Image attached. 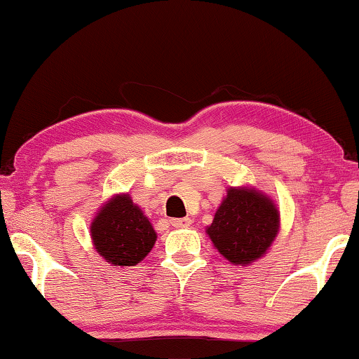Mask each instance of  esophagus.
<instances>
[{
	"label": "esophagus",
	"mask_w": 359,
	"mask_h": 359,
	"mask_svg": "<svg viewBox=\"0 0 359 359\" xmlns=\"http://www.w3.org/2000/svg\"><path fill=\"white\" fill-rule=\"evenodd\" d=\"M170 224L174 226V228H189L191 224V219L190 218H174L170 219Z\"/></svg>",
	"instance_id": "1"
}]
</instances>
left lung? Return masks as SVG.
I'll use <instances>...</instances> for the list:
<instances>
[{
    "mask_svg": "<svg viewBox=\"0 0 359 359\" xmlns=\"http://www.w3.org/2000/svg\"><path fill=\"white\" fill-rule=\"evenodd\" d=\"M280 228V215L265 195L231 189L206 232L231 264L247 265L260 259Z\"/></svg>",
    "mask_w": 359,
    "mask_h": 359,
    "instance_id": "left-lung-1",
    "label": "left lung"
}]
</instances>
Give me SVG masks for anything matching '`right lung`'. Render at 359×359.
I'll list each match as a JSON object with an SVG mask.
<instances>
[{
  "instance_id": "add662e5",
  "label": "right lung",
  "mask_w": 359,
  "mask_h": 359,
  "mask_svg": "<svg viewBox=\"0 0 359 359\" xmlns=\"http://www.w3.org/2000/svg\"><path fill=\"white\" fill-rule=\"evenodd\" d=\"M90 236L95 250L115 266H133L149 254L156 232L128 195H117L99 211Z\"/></svg>"
}]
</instances>
